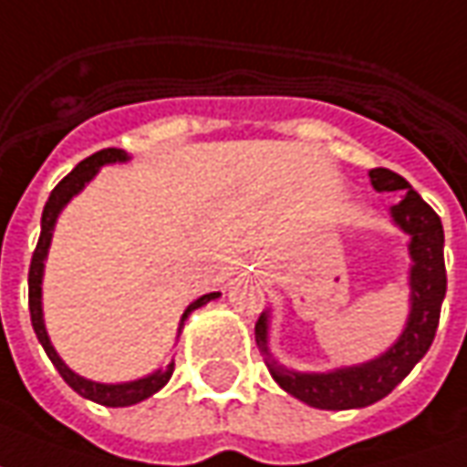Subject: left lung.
I'll return each mask as SVG.
<instances>
[{"mask_svg": "<svg viewBox=\"0 0 467 467\" xmlns=\"http://www.w3.org/2000/svg\"><path fill=\"white\" fill-rule=\"evenodd\" d=\"M371 187L377 192H404L400 204L392 207L394 224L410 234V318L397 344L381 357L367 364L344 367L326 374L285 369L267 348V316L263 313L255 324V344L265 358L273 379L296 400L316 410H357L379 402L394 387L415 369L435 338L440 324V308L448 290L445 275V233L435 210L427 204L410 182L389 169H371Z\"/></svg>", "mask_w": 467, "mask_h": 467, "instance_id": "1", "label": "left lung"}]
</instances>
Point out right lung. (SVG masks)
<instances>
[{"label": "right lung", "mask_w": 467, "mask_h": 467, "mask_svg": "<svg viewBox=\"0 0 467 467\" xmlns=\"http://www.w3.org/2000/svg\"><path fill=\"white\" fill-rule=\"evenodd\" d=\"M126 159H129V156H126V151H120V149H103V151H98V154L88 156L86 161H80L57 187L52 189L50 200H47L45 210H42L40 240H37V247H35V253H32V263H29V316H32V328H35V334L40 338L45 354L50 357V361L55 364V369L60 371V377L73 387L75 392L80 394V397H86V400H93V402L98 404H106V407H129V404L143 402L146 397L156 394L164 387L166 381L171 379L174 361H169L166 369H156L154 374H149V377H143V379L123 381V384H98V381L83 379L80 374H75L73 369H67V364H65L63 358L57 357V351L52 348L50 336L45 331V321H42V270H45V257H47V247H50L52 230H55L57 214L63 212L65 204L73 200L75 194L86 187L90 179L96 177L100 166L113 164V161H126ZM217 296H220V293H207V296H202V298H197L194 303H189V308L184 311V316H182V326L187 321L189 313L202 308L204 303L214 301ZM182 326H179V331H182Z\"/></svg>", "instance_id": "right-lung-1"}]
</instances>
